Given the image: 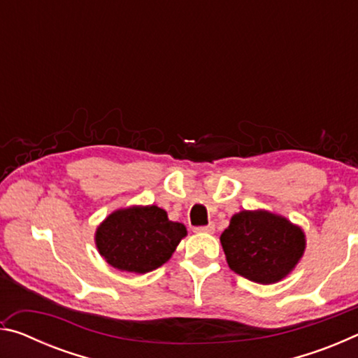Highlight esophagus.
<instances>
[{"instance_id": "obj_1", "label": "esophagus", "mask_w": 358, "mask_h": 358, "mask_svg": "<svg viewBox=\"0 0 358 358\" xmlns=\"http://www.w3.org/2000/svg\"><path fill=\"white\" fill-rule=\"evenodd\" d=\"M194 230H196V232H203V234H213L215 232V224L210 222V224H207V226H199Z\"/></svg>"}]
</instances>
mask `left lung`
<instances>
[{
  "instance_id": "1",
  "label": "left lung",
  "mask_w": 358,
  "mask_h": 358,
  "mask_svg": "<svg viewBox=\"0 0 358 358\" xmlns=\"http://www.w3.org/2000/svg\"><path fill=\"white\" fill-rule=\"evenodd\" d=\"M227 264L246 280L271 284L282 280L305 251L301 229L268 211H240L221 235Z\"/></svg>"
}]
</instances>
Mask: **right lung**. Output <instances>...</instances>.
<instances>
[{"label":"right lung","mask_w":358,"mask_h":358,"mask_svg":"<svg viewBox=\"0 0 358 358\" xmlns=\"http://www.w3.org/2000/svg\"><path fill=\"white\" fill-rule=\"evenodd\" d=\"M186 227L169 221L156 205L112 213L98 227L96 245L101 256L118 270L148 273L171 259Z\"/></svg>","instance_id":"add662e5"}]
</instances>
